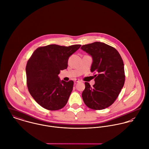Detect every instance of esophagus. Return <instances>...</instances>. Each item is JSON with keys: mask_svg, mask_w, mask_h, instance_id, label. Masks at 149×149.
<instances>
[{"mask_svg": "<svg viewBox=\"0 0 149 149\" xmlns=\"http://www.w3.org/2000/svg\"><path fill=\"white\" fill-rule=\"evenodd\" d=\"M74 81H76V82H77V83H80V82H81V81L80 80H79V79H75Z\"/></svg>", "mask_w": 149, "mask_h": 149, "instance_id": "esophagus-1", "label": "esophagus"}]
</instances>
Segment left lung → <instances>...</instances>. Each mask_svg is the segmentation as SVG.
<instances>
[{"label": "left lung", "instance_id": "8db88e82", "mask_svg": "<svg viewBox=\"0 0 149 149\" xmlns=\"http://www.w3.org/2000/svg\"><path fill=\"white\" fill-rule=\"evenodd\" d=\"M81 49L92 57L91 72L94 75L92 87L85 82L82 97L91 109L100 110L112 105L125 81L124 64L119 52L113 47L100 42L83 45Z\"/></svg>", "mask_w": 149, "mask_h": 149}]
</instances>
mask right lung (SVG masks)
Segmentation results:
<instances>
[{
    "label": "right lung",
    "instance_id": "add662e5",
    "mask_svg": "<svg viewBox=\"0 0 149 149\" xmlns=\"http://www.w3.org/2000/svg\"><path fill=\"white\" fill-rule=\"evenodd\" d=\"M80 46L49 45L37 49L29 60L26 67L27 88L43 108L55 111L66 104L73 81L61 80L58 74L60 70L67 68L69 57Z\"/></svg>",
    "mask_w": 149,
    "mask_h": 149
}]
</instances>
